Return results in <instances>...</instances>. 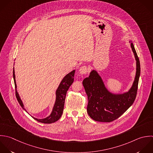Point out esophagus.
Instances as JSON below:
<instances>
[{"instance_id":"34e87169","label":"esophagus","mask_w":153,"mask_h":153,"mask_svg":"<svg viewBox=\"0 0 153 153\" xmlns=\"http://www.w3.org/2000/svg\"><path fill=\"white\" fill-rule=\"evenodd\" d=\"M88 72V68L86 66H82L79 68V73L81 74H86Z\"/></svg>"}]
</instances>
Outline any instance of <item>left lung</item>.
Masks as SVG:
<instances>
[{
	"label": "left lung",
	"mask_w": 153,
	"mask_h": 153,
	"mask_svg": "<svg viewBox=\"0 0 153 153\" xmlns=\"http://www.w3.org/2000/svg\"><path fill=\"white\" fill-rule=\"evenodd\" d=\"M129 43L137 61V71L133 85L128 92L120 94L110 92L95 70H92L89 76L83 81V85L88 98L87 111L89 116L95 121H114L133 104L136 98L140 76V62L133 43L131 41H129Z\"/></svg>",
	"instance_id": "1"
}]
</instances>
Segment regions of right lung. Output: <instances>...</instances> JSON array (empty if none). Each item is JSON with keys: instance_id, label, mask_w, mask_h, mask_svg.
<instances>
[{"instance_id": "obj_1", "label": "right lung", "mask_w": 153, "mask_h": 153, "mask_svg": "<svg viewBox=\"0 0 153 153\" xmlns=\"http://www.w3.org/2000/svg\"><path fill=\"white\" fill-rule=\"evenodd\" d=\"M75 73V70H73L68 74H67L62 80L61 82L58 89L56 91V100L55 102L52 111V113L51 114L48 116L45 119H36L35 117L33 118L37 120L39 122L42 123H52L59 119V118L61 117L63 110H64V102H65V97H66V94L67 92L70 88V86L71 85L73 82H74V76ZM13 80H14V83H15V92H16V99L21 106V107L25 110V109L24 107V104L22 103V101H21L19 95L17 92L16 90V80H15V71H14V67H13Z\"/></svg>"}]
</instances>
